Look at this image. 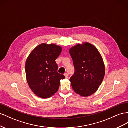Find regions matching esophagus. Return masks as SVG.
Wrapping results in <instances>:
<instances>
[{
	"instance_id": "34e87169",
	"label": "esophagus",
	"mask_w": 128,
	"mask_h": 128,
	"mask_svg": "<svg viewBox=\"0 0 128 128\" xmlns=\"http://www.w3.org/2000/svg\"><path fill=\"white\" fill-rule=\"evenodd\" d=\"M64 76H65V78H68V74H66V73H65V74H64Z\"/></svg>"
}]
</instances>
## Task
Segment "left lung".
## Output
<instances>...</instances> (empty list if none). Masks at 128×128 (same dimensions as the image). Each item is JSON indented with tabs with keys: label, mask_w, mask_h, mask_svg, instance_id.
<instances>
[{
	"label": "left lung",
	"mask_w": 128,
	"mask_h": 128,
	"mask_svg": "<svg viewBox=\"0 0 128 128\" xmlns=\"http://www.w3.org/2000/svg\"><path fill=\"white\" fill-rule=\"evenodd\" d=\"M69 52L75 70L70 79L72 88L81 96H90L96 92L104 80L102 58L96 47L88 43L79 44Z\"/></svg>",
	"instance_id": "left-lung-1"
}]
</instances>
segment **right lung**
<instances>
[{"label":"right lung","mask_w":128,"mask_h":128,"mask_svg":"<svg viewBox=\"0 0 128 128\" xmlns=\"http://www.w3.org/2000/svg\"><path fill=\"white\" fill-rule=\"evenodd\" d=\"M62 48L54 44L43 43L35 48L26 63V74L30 89L36 96L49 98L59 88L60 80L65 76L58 73L55 60Z\"/></svg>","instance_id":"obj_1"}]
</instances>
